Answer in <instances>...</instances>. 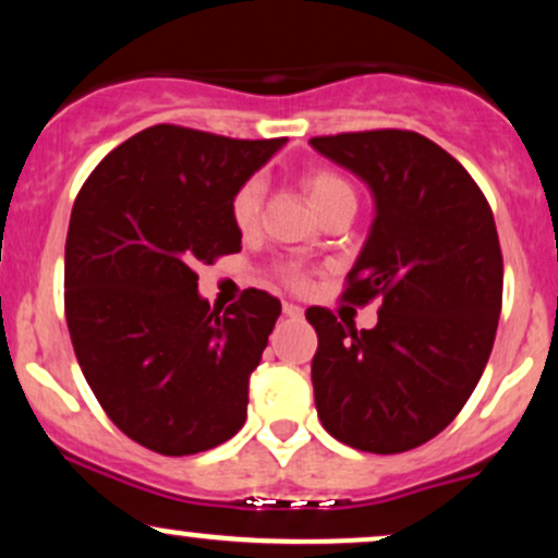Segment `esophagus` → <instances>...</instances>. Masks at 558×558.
Here are the masks:
<instances>
[{"label": "esophagus", "mask_w": 558, "mask_h": 558, "mask_svg": "<svg viewBox=\"0 0 558 558\" xmlns=\"http://www.w3.org/2000/svg\"><path fill=\"white\" fill-rule=\"evenodd\" d=\"M283 315L286 317H301V315H304V310H301L299 304H291V301H283Z\"/></svg>", "instance_id": "34e87169"}]
</instances>
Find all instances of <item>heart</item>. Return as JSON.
Wrapping results in <instances>:
<instances>
[{"instance_id": "1", "label": "heart", "mask_w": 558, "mask_h": 558, "mask_svg": "<svg viewBox=\"0 0 558 558\" xmlns=\"http://www.w3.org/2000/svg\"><path fill=\"white\" fill-rule=\"evenodd\" d=\"M304 185L306 191H310V198L312 204H315L317 213H323V209L336 202V198L354 196V189H351L349 181H343L338 172L325 170V168L306 172ZM259 209H262V183L257 178H248V181H243L239 189H235L233 198H230V217H233L235 228L239 230H252L259 220ZM288 280H291V283H301L299 275H291Z\"/></svg>"}]
</instances>
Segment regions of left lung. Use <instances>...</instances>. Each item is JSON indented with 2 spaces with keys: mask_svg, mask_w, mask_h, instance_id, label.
Instances as JSON below:
<instances>
[{
  "mask_svg": "<svg viewBox=\"0 0 558 558\" xmlns=\"http://www.w3.org/2000/svg\"><path fill=\"white\" fill-rule=\"evenodd\" d=\"M310 144L373 191L375 220L343 299L380 301L373 330L306 310L317 414L345 446L409 451L462 412L496 341L504 257L490 204L457 159L414 131Z\"/></svg>",
  "mask_w": 558,
  "mask_h": 558,
  "instance_id": "1",
  "label": "left lung"
}]
</instances>
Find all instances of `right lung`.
I'll return each instance as SVG.
<instances>
[{"label":"right lung","mask_w":558,"mask_h":558,"mask_svg":"<svg viewBox=\"0 0 558 558\" xmlns=\"http://www.w3.org/2000/svg\"><path fill=\"white\" fill-rule=\"evenodd\" d=\"M286 138L151 125L96 165L70 215L65 317L96 401L136 444L189 457L246 422L280 301L248 288L226 312L198 265L241 252L230 198Z\"/></svg>","instance_id":"1"}]
</instances>
